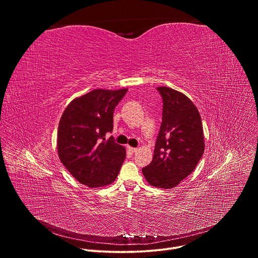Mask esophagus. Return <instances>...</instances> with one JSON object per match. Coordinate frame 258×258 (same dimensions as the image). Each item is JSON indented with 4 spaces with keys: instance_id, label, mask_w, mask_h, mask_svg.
Returning a JSON list of instances; mask_svg holds the SVG:
<instances>
[{
    "instance_id": "obj_1",
    "label": "esophagus",
    "mask_w": 258,
    "mask_h": 258,
    "mask_svg": "<svg viewBox=\"0 0 258 258\" xmlns=\"http://www.w3.org/2000/svg\"><path fill=\"white\" fill-rule=\"evenodd\" d=\"M127 150H128L131 153H136V152L138 151L137 148H133V147H130V146H127Z\"/></svg>"
}]
</instances>
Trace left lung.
Listing matches in <instances>:
<instances>
[{"mask_svg": "<svg viewBox=\"0 0 258 258\" xmlns=\"http://www.w3.org/2000/svg\"><path fill=\"white\" fill-rule=\"evenodd\" d=\"M162 100V123L151 163L142 169L149 185L171 189L196 168L204 148L203 126L194 103L182 93L158 87Z\"/></svg>", "mask_w": 258, "mask_h": 258, "instance_id": "obj_1", "label": "left lung"}]
</instances>
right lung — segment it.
Here are the masks:
<instances>
[{"label": "right lung", "instance_id": "right-lung-1", "mask_svg": "<svg viewBox=\"0 0 258 258\" xmlns=\"http://www.w3.org/2000/svg\"><path fill=\"white\" fill-rule=\"evenodd\" d=\"M127 89H95L73 99L60 118L57 151L60 161L78 181L90 188L112 183L126 151L107 133L113 130L114 108Z\"/></svg>", "mask_w": 258, "mask_h": 258}]
</instances>
